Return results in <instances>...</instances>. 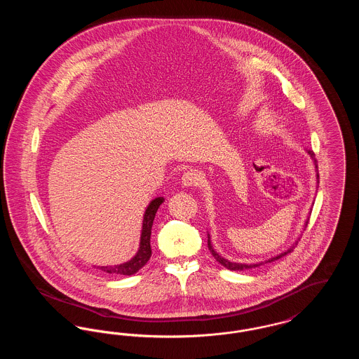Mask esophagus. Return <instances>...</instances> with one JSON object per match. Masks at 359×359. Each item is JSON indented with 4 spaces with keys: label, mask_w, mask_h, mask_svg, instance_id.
I'll return each mask as SVG.
<instances>
[{
    "label": "esophagus",
    "mask_w": 359,
    "mask_h": 359,
    "mask_svg": "<svg viewBox=\"0 0 359 359\" xmlns=\"http://www.w3.org/2000/svg\"><path fill=\"white\" fill-rule=\"evenodd\" d=\"M201 182V175L194 170L191 171L184 172L182 176V184L184 187H194L198 186Z\"/></svg>",
    "instance_id": "1"
}]
</instances>
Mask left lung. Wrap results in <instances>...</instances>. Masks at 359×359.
<instances>
[{
    "mask_svg": "<svg viewBox=\"0 0 359 359\" xmlns=\"http://www.w3.org/2000/svg\"><path fill=\"white\" fill-rule=\"evenodd\" d=\"M307 154H309V157L312 158V161H313V164H315V172H316V180L319 179V173H318V164H316V158H315V154L312 152V151H307ZM319 183V182H318ZM308 219L304 223V227L308 224ZM207 236H208V239H207V245H208V250L211 252V255L214 256V258L223 265L224 268H227V269H230V271H246V269H253V268H257V266H259V265H264V264H268V262H272L274 259H278V258H281V257L285 256V255H288L290 253L292 250H293V248H294V245L297 243V241L290 246L288 250H285V252H283V253H280V255H277V256L271 257V258H268V259H265V261H259V262H256V264H241V262H234V261H229V259H226L224 257L221 256L219 253H217L215 252V249H214V246H212V243H211V238H210V234L207 233Z\"/></svg>",
    "mask_w": 359,
    "mask_h": 359,
    "instance_id": "obj_1",
    "label": "left lung"
}]
</instances>
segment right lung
I'll return each instance as SVG.
<instances>
[{
  "instance_id": "add662e5",
  "label": "right lung",
  "mask_w": 359,
  "mask_h": 359,
  "mask_svg": "<svg viewBox=\"0 0 359 359\" xmlns=\"http://www.w3.org/2000/svg\"><path fill=\"white\" fill-rule=\"evenodd\" d=\"M164 202L163 196L154 198L151 203L145 208L144 218H142V229H141V237H140V246L136 255L129 261L120 264V265H109V266H97V269H101L106 273L122 274V276H132L137 273L152 256L151 249V234H152V226H154V217L158 210V207Z\"/></svg>"
}]
</instances>
